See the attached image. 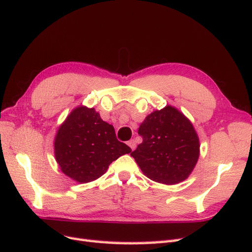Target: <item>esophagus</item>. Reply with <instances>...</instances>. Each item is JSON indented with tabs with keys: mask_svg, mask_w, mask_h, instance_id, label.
Wrapping results in <instances>:
<instances>
[{
	"mask_svg": "<svg viewBox=\"0 0 252 252\" xmlns=\"http://www.w3.org/2000/svg\"><path fill=\"white\" fill-rule=\"evenodd\" d=\"M127 146L130 147L132 150H134L135 148H136V143H135V140H134V139H131V140H128V141H127Z\"/></svg>",
	"mask_w": 252,
	"mask_h": 252,
	"instance_id": "1",
	"label": "esophagus"
}]
</instances>
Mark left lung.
Masks as SVG:
<instances>
[{
    "instance_id": "8db88e82",
    "label": "left lung",
    "mask_w": 252,
    "mask_h": 252,
    "mask_svg": "<svg viewBox=\"0 0 252 252\" xmlns=\"http://www.w3.org/2000/svg\"><path fill=\"white\" fill-rule=\"evenodd\" d=\"M143 143L131 153L144 175L176 184L189 176L199 158V139L190 121L166 106L148 115L138 128Z\"/></svg>"
}]
</instances>
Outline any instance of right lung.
I'll return each mask as SVG.
<instances>
[{"label":"right lung","instance_id":"add662e5","mask_svg":"<svg viewBox=\"0 0 252 252\" xmlns=\"http://www.w3.org/2000/svg\"><path fill=\"white\" fill-rule=\"evenodd\" d=\"M54 147L62 171L80 183L100 178L112 162L131 152L116 137L114 126L94 108L85 106L71 112L56 134Z\"/></svg>","mask_w":252,"mask_h":252}]
</instances>
